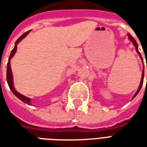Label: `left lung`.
<instances>
[{"mask_svg":"<svg viewBox=\"0 0 147 147\" xmlns=\"http://www.w3.org/2000/svg\"><path fill=\"white\" fill-rule=\"evenodd\" d=\"M127 36H128V38H129V40L131 41V42H132L133 43V45H134V46L136 47V52H137V53L139 54V56L140 57V58H141V60H142V64H143V59H142V56H141V53H139V49H138V44H137V42H136V41L135 40V39L133 38V37L130 34H127ZM146 69H147V65H146ZM143 78H144V64H143V70H142V78H141V82H140V85H139V88H138V90H137V91H136V93L134 94V96H133V98L132 99L136 97L137 94H138V93L139 92V90H141V87H142V83H143ZM146 80H147V78H146Z\"/></svg>","mask_w":147,"mask_h":147,"instance_id":"8db88e82","label":"left lung"}]
</instances>
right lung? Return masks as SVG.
I'll return each mask as SVG.
<instances>
[{
    "mask_svg": "<svg viewBox=\"0 0 147 147\" xmlns=\"http://www.w3.org/2000/svg\"><path fill=\"white\" fill-rule=\"evenodd\" d=\"M30 30H28L26 33H24L23 35H21L19 38L16 40V42L15 43V46L13 49L11 50V53H10V56H9V58H8V62L7 64V83H8V86H9V88L11 90V92L14 94L18 98L20 99L22 102H24V103H26L27 105H31V102H30V98H27L26 96L21 94L20 93L16 90L14 87V83H13V76H12V72H11V64H10V61H11V59L13 57V56L16 54V50H17V45L19 44V42H20L22 39H24L25 37L27 36L28 34L30 33Z\"/></svg>",
    "mask_w": 147,
    "mask_h": 147,
    "instance_id": "obj_1",
    "label": "right lung"
}]
</instances>
